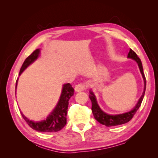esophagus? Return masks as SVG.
<instances>
[{
    "label": "esophagus",
    "instance_id": "34e87169",
    "mask_svg": "<svg viewBox=\"0 0 158 158\" xmlns=\"http://www.w3.org/2000/svg\"><path fill=\"white\" fill-rule=\"evenodd\" d=\"M87 87L88 85H86V84H85V83H81V84L76 85L75 87H74V89H75L76 92H80L85 90V89H87Z\"/></svg>",
    "mask_w": 158,
    "mask_h": 158
}]
</instances>
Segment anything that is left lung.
<instances>
[{"mask_svg":"<svg viewBox=\"0 0 158 158\" xmlns=\"http://www.w3.org/2000/svg\"><path fill=\"white\" fill-rule=\"evenodd\" d=\"M127 58H131V59L135 60L136 62L137 63L139 68L140 69V72L141 74H142L143 81H144V89L143 92L142 93V95L141 96V98L139 100L136 106L134 107L132 110L127 112V113L121 114H116V115H111L106 114L105 112H104L102 109L100 108L96 100L95 96L92 91H90V95L89 98L91 100L92 102V111L94 116L95 118L100 123L105 125L106 127H111V126H116V125H119L122 124H125L126 123L129 122L131 119L132 118L133 116H135L136 112L137 111L139 108L140 107L141 104L142 102V100L144 97V94H145V90H146V80L145 75H144L143 71V66L142 63L140 58L138 57L135 52L133 50L130 49V52L128 53Z\"/></svg>","mask_w":158,"mask_h":158,"instance_id":"obj_1","label":"left lung"}]
</instances>
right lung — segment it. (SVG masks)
Wrapping results in <instances>:
<instances>
[{
    "label": "right lung",
    "instance_id": "obj_1",
    "mask_svg": "<svg viewBox=\"0 0 158 158\" xmlns=\"http://www.w3.org/2000/svg\"><path fill=\"white\" fill-rule=\"evenodd\" d=\"M40 50L37 49L35 50L34 52L29 56L28 58L23 62L22 66H21L19 75L23 73V70L33 63L39 56ZM18 79L16 81V87L17 89ZM74 90L73 86L69 84H65L63 85L62 93H61L59 101L57 104L56 106L53 109V111L51 113L49 116L47 118L46 120L40 122H34L33 121H30L21 112V116L25 121L27 123L28 125L32 129L37 131V132H58V131L63 129L64 126L66 125L67 123V111H68V107L69 105V100L72 96L74 95Z\"/></svg>",
    "mask_w": 158,
    "mask_h": 158
}]
</instances>
